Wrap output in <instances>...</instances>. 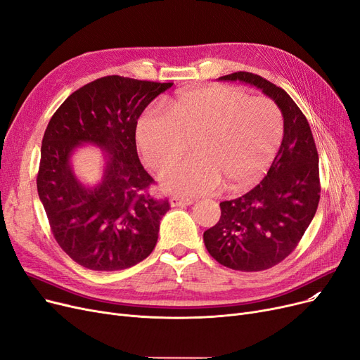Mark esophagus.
<instances>
[{
    "instance_id": "esophagus-1",
    "label": "esophagus",
    "mask_w": 360,
    "mask_h": 360,
    "mask_svg": "<svg viewBox=\"0 0 360 360\" xmlns=\"http://www.w3.org/2000/svg\"><path fill=\"white\" fill-rule=\"evenodd\" d=\"M193 205V200L185 197H179V195H172L170 197V206L172 207H184V206H190Z\"/></svg>"
}]
</instances>
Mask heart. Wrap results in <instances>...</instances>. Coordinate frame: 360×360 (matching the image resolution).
Returning a JSON list of instances; mask_svg holds the SVG:
<instances>
[{"label": "heart", "mask_w": 360, "mask_h": 360, "mask_svg": "<svg viewBox=\"0 0 360 360\" xmlns=\"http://www.w3.org/2000/svg\"><path fill=\"white\" fill-rule=\"evenodd\" d=\"M282 131L273 101L219 84L181 91L166 112L145 111L136 139L146 165L157 172L175 163L193 139L194 155L169 169L162 182L172 193L194 197L221 185L225 191L254 185L271 165Z\"/></svg>", "instance_id": "b5f03b06"}]
</instances>
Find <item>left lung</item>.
Here are the masks:
<instances>
[{"label": "left lung", "instance_id": "left-lung-1", "mask_svg": "<svg viewBox=\"0 0 360 360\" xmlns=\"http://www.w3.org/2000/svg\"><path fill=\"white\" fill-rule=\"evenodd\" d=\"M218 79L261 89L283 115V139L267 175L245 195L219 203V221L203 234L210 257L224 267L262 271L297 248L314 218L321 200L319 154L307 118L282 87L245 71Z\"/></svg>", "mask_w": 360, "mask_h": 360}]
</instances>
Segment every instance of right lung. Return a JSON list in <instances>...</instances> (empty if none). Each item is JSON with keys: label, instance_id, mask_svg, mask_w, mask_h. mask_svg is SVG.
<instances>
[{"label": "right lung", "instance_id": "1", "mask_svg": "<svg viewBox=\"0 0 360 360\" xmlns=\"http://www.w3.org/2000/svg\"><path fill=\"white\" fill-rule=\"evenodd\" d=\"M173 83L108 75L75 90L44 131L37 190L56 242L77 264L95 271L133 267L155 248L170 209L154 198V179L139 162L136 124L142 111ZM109 153L103 181L86 188L69 158L78 144Z\"/></svg>", "mask_w": 360, "mask_h": 360}]
</instances>
